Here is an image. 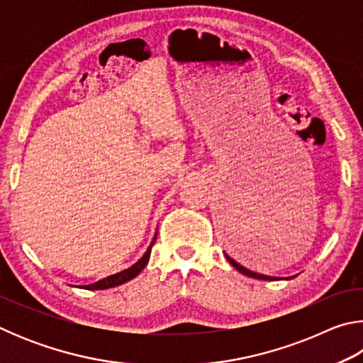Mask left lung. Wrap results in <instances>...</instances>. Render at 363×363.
Instances as JSON below:
<instances>
[{
    "instance_id": "left-lung-1",
    "label": "left lung",
    "mask_w": 363,
    "mask_h": 363,
    "mask_svg": "<svg viewBox=\"0 0 363 363\" xmlns=\"http://www.w3.org/2000/svg\"><path fill=\"white\" fill-rule=\"evenodd\" d=\"M224 238H225L227 250L230 251V255L235 256L237 259H240V261H242V256L243 257L251 256V255H255L257 250L266 248V243L261 240L259 233H256L253 227H251V224L245 223L243 219H237V218L230 219L224 230ZM224 256H225V259L238 270V272L247 275V277L257 279V280H277V277H269V275L257 274V272H253V270L243 267L240 262H237L232 256H229L227 253H224ZM290 279H294V275L293 277H288L286 280H290Z\"/></svg>"
}]
</instances>
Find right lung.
I'll list each match as a JSON object with an SVG mask.
<instances>
[{
	"instance_id": "add662e5",
	"label": "right lung",
	"mask_w": 363,
	"mask_h": 363,
	"mask_svg": "<svg viewBox=\"0 0 363 363\" xmlns=\"http://www.w3.org/2000/svg\"><path fill=\"white\" fill-rule=\"evenodd\" d=\"M155 240H157V233H155V237H153L150 247L147 248V251L144 253V256L140 257L136 264H133L131 267L121 270V272H118V274L108 275V277L96 281V284L86 285L83 288H86V290H107V288H113V286H118V285L126 284V281H130L131 279H134L136 275L143 272V269L147 266V262H149V257H150V251H152V247H153V243H155Z\"/></svg>"
}]
</instances>
